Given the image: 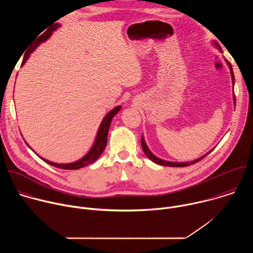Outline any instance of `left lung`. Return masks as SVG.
<instances>
[{
  "instance_id": "8db88e82",
  "label": "left lung",
  "mask_w": 253,
  "mask_h": 253,
  "mask_svg": "<svg viewBox=\"0 0 253 253\" xmlns=\"http://www.w3.org/2000/svg\"><path fill=\"white\" fill-rule=\"evenodd\" d=\"M214 44H215V46L218 48V50L220 51V52H222L221 51V48H220V46L216 43V42H214ZM226 61V63H227V65H228V67H229V69H230V74H231V78H232V84H233V89H234V74H233V71H232V66H231V64L227 61V60H225ZM233 100H234V104L236 103V99H235V95H234V91H233ZM141 146H142V149H143V151H144V153L146 154V156L151 160V161H153L154 163H156V164H158V165H162V166H170V167H185V166H189V165H191V164H194V163H196V162H198V161H200L201 159H203L206 155H208L211 151H209L207 154H205V155H203L202 157H200V158H198V159H196V160H193V161H191V162H171V161H166V160H163V159H160V158H158V157H156L150 150H149V148H148V146H147V144L145 143V140H144V138H143V136L141 137Z\"/></svg>"
}]
</instances>
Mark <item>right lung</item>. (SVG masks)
Wrapping results in <instances>:
<instances>
[{
	"label": "right lung",
	"instance_id": "add662e5",
	"mask_svg": "<svg viewBox=\"0 0 253 253\" xmlns=\"http://www.w3.org/2000/svg\"><path fill=\"white\" fill-rule=\"evenodd\" d=\"M60 27V24H54L53 26H51L48 30H46L44 32V34H42L41 36H39L38 39L36 40V43L34 44L33 48H31V50L25 54V57L23 59V62H22V66L26 63V61L28 60L30 54L36 49V47H38L41 43L45 42L46 40H48L51 35L54 31H56L58 28ZM121 106H117L115 107L114 109H112L109 113H107V115L104 117V119L102 120L101 124H100V127L98 129V132H97V135H96V139L94 141V144L93 146L91 147L90 151L84 156L82 157L81 159H79L78 161H75V162H72V163H66V164H59V163H54V162H51L45 158H42L41 156H38L43 160L45 161L46 163L52 165V166H55V167H58V168H61V169H67V170H75V169H80V168H83L93 162H95L99 157L100 155L102 154V152L104 151L106 145H107V135H108V131H109V128H110V125H111V121L113 119V117L121 110ZM30 147V146H29Z\"/></svg>",
	"mask_w": 253,
	"mask_h": 253
}]
</instances>
